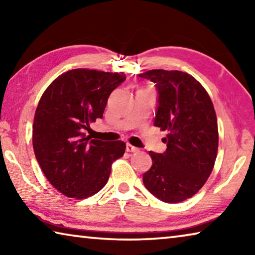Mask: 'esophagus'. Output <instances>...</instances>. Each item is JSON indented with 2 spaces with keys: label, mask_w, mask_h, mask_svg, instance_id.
Listing matches in <instances>:
<instances>
[{
  "label": "esophagus",
  "mask_w": 255,
  "mask_h": 255,
  "mask_svg": "<svg viewBox=\"0 0 255 255\" xmlns=\"http://www.w3.org/2000/svg\"><path fill=\"white\" fill-rule=\"evenodd\" d=\"M126 150H127V152H130V153H136L139 149H138L137 147H135V146H132V145H130L129 143H127L126 144Z\"/></svg>",
  "instance_id": "obj_1"
}]
</instances>
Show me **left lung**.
I'll return each mask as SVG.
<instances>
[{
  "instance_id": "8db88e82",
  "label": "left lung",
  "mask_w": 255,
  "mask_h": 255,
  "mask_svg": "<svg viewBox=\"0 0 255 255\" xmlns=\"http://www.w3.org/2000/svg\"><path fill=\"white\" fill-rule=\"evenodd\" d=\"M140 77L157 91L154 126L166 130V150L149 152L152 166L143 174L157 199L176 204L199 191L213 171L218 149L217 117L199 82L188 73L152 70Z\"/></svg>"
}]
</instances>
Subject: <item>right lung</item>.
Wrapping results in <instances>:
<instances>
[{
  "instance_id": "obj_1",
  "label": "right lung",
  "mask_w": 255,
  "mask_h": 255,
  "mask_svg": "<svg viewBox=\"0 0 255 255\" xmlns=\"http://www.w3.org/2000/svg\"><path fill=\"white\" fill-rule=\"evenodd\" d=\"M126 80L124 73L76 68L58 76L42 94L32 126L34 155L53 187L84 199L109 180L111 164L126 144L85 136L90 123L103 117L108 98Z\"/></svg>"
}]
</instances>
